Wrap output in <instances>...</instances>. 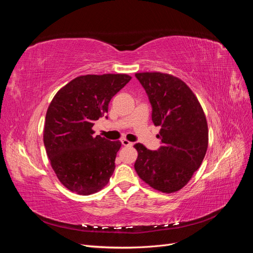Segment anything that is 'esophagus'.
I'll use <instances>...</instances> for the list:
<instances>
[{
	"instance_id": "esophagus-1",
	"label": "esophagus",
	"mask_w": 253,
	"mask_h": 253,
	"mask_svg": "<svg viewBox=\"0 0 253 253\" xmlns=\"http://www.w3.org/2000/svg\"><path fill=\"white\" fill-rule=\"evenodd\" d=\"M121 143H122V145H125V147H132V145H133V142L128 141L126 139H122Z\"/></svg>"
}]
</instances>
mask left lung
<instances>
[{"mask_svg":"<svg viewBox=\"0 0 253 253\" xmlns=\"http://www.w3.org/2000/svg\"><path fill=\"white\" fill-rule=\"evenodd\" d=\"M152 105V120L160 126L162 145L151 151L134 148L139 177L153 189L173 193L185 187L202 165L208 149V125L197 98L187 84L169 74L137 73Z\"/></svg>","mask_w":253,"mask_h":253,"instance_id":"left-lung-1","label":"left lung"}]
</instances>
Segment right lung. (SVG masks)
Returning a JSON list of instances; mask_svg holds the SVG:
<instances>
[{"mask_svg":"<svg viewBox=\"0 0 253 253\" xmlns=\"http://www.w3.org/2000/svg\"><path fill=\"white\" fill-rule=\"evenodd\" d=\"M131 79L126 74L80 76L51 100L45 117L44 145L58 179L72 192L96 193L113 175L121 142L94 136L93 126Z\"/></svg>","mask_w":253,"mask_h":253,"instance_id":"right-lung-1","label":"right lung"}]
</instances>
